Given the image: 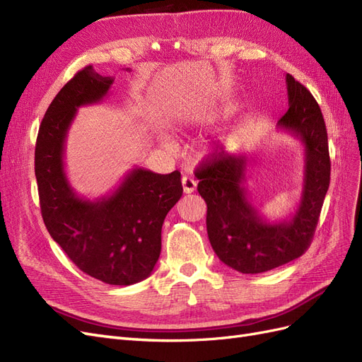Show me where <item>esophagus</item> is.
I'll return each instance as SVG.
<instances>
[{
    "label": "esophagus",
    "mask_w": 362,
    "mask_h": 362,
    "mask_svg": "<svg viewBox=\"0 0 362 362\" xmlns=\"http://www.w3.org/2000/svg\"><path fill=\"white\" fill-rule=\"evenodd\" d=\"M181 182H182L184 193H193L196 190V185H198V181L192 177H187V175H184Z\"/></svg>",
    "instance_id": "1"
}]
</instances>
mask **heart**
I'll return each instance as SVG.
<instances>
[{"label": "heart", "instance_id": "heart-1", "mask_svg": "<svg viewBox=\"0 0 362 362\" xmlns=\"http://www.w3.org/2000/svg\"><path fill=\"white\" fill-rule=\"evenodd\" d=\"M160 144L163 148H166L169 151L175 149V141L168 134H160Z\"/></svg>", "mask_w": 362, "mask_h": 362}]
</instances>
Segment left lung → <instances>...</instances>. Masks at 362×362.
I'll list each match as a JSON object with an SVG mask.
<instances>
[{
	"instance_id": "obj_1",
	"label": "left lung",
	"mask_w": 362,
	"mask_h": 362,
	"mask_svg": "<svg viewBox=\"0 0 362 362\" xmlns=\"http://www.w3.org/2000/svg\"><path fill=\"white\" fill-rule=\"evenodd\" d=\"M288 110L278 120L303 145V187L296 211L270 222L250 202L246 189L249 158L223 149L196 169L198 192L206 202V233L223 264L240 273H262L299 258L311 245L331 180L326 125L305 86L286 75Z\"/></svg>"
}]
</instances>
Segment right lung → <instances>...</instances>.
<instances>
[{"mask_svg":"<svg viewBox=\"0 0 362 362\" xmlns=\"http://www.w3.org/2000/svg\"><path fill=\"white\" fill-rule=\"evenodd\" d=\"M129 71V69H127ZM115 76L92 66L62 87L42 119L35 172L43 222L54 242L87 275L110 286L148 278L161 252L164 217L182 194L181 173L131 169L110 194L93 201L75 193L64 172V144L76 108L101 103Z\"/></svg>","mask_w":362,"mask_h":362,"instance_id":"right-lung-1","label":"right lung"}]
</instances>
